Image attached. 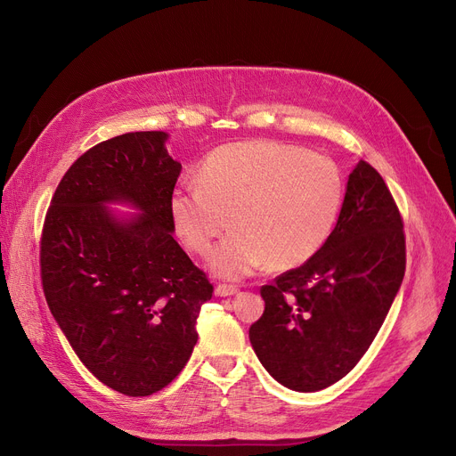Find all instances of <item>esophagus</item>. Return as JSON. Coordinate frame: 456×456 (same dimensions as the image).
I'll use <instances>...</instances> for the list:
<instances>
[{
    "mask_svg": "<svg viewBox=\"0 0 456 456\" xmlns=\"http://www.w3.org/2000/svg\"><path fill=\"white\" fill-rule=\"evenodd\" d=\"M216 296H220V297H229V296H234L236 292H238V286H234V284H218L216 286Z\"/></svg>",
    "mask_w": 456,
    "mask_h": 456,
    "instance_id": "34e87169",
    "label": "esophagus"
}]
</instances>
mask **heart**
<instances>
[{
    "mask_svg": "<svg viewBox=\"0 0 456 456\" xmlns=\"http://www.w3.org/2000/svg\"><path fill=\"white\" fill-rule=\"evenodd\" d=\"M200 184L167 200L172 225L190 251L207 256L227 222L210 268L244 279L262 266L292 270L314 258L338 224L344 177L329 157L290 143L253 140L210 151Z\"/></svg>",
    "mask_w": 456,
    "mask_h": 456,
    "instance_id": "heart-1",
    "label": "heart"
}]
</instances>
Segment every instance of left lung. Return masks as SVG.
<instances>
[{"instance_id": "1", "label": "left lung", "mask_w": 456, "mask_h": 456, "mask_svg": "<svg viewBox=\"0 0 456 456\" xmlns=\"http://www.w3.org/2000/svg\"><path fill=\"white\" fill-rule=\"evenodd\" d=\"M404 266L401 212L385 179L361 160L323 249L260 289L265 313L249 340L262 366L296 392L338 382L377 337Z\"/></svg>"}]
</instances>
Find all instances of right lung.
<instances>
[{
    "instance_id": "obj_1",
    "label": "right lung",
    "mask_w": 456,
    "mask_h": 456,
    "mask_svg": "<svg viewBox=\"0 0 456 456\" xmlns=\"http://www.w3.org/2000/svg\"><path fill=\"white\" fill-rule=\"evenodd\" d=\"M162 131L126 133L83 153L61 179L40 236L44 296L69 346L105 387L151 395L198 342L208 282L174 240L167 200L181 164ZM142 212L118 221L105 202Z\"/></svg>"
}]
</instances>
